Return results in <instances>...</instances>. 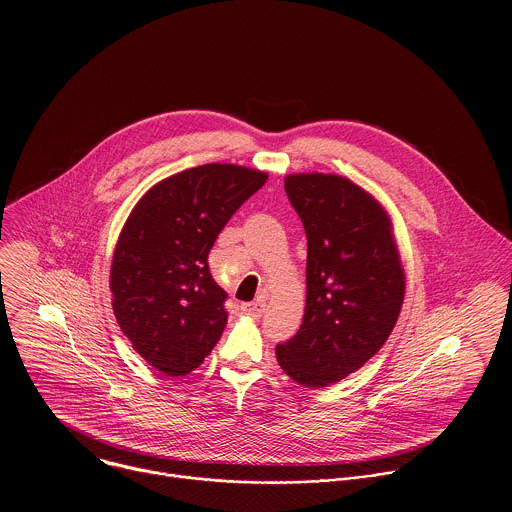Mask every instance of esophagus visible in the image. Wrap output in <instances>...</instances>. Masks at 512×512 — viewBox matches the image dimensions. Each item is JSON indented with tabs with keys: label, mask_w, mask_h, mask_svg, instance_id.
Here are the masks:
<instances>
[{
	"label": "esophagus",
	"mask_w": 512,
	"mask_h": 512,
	"mask_svg": "<svg viewBox=\"0 0 512 512\" xmlns=\"http://www.w3.org/2000/svg\"><path fill=\"white\" fill-rule=\"evenodd\" d=\"M241 310L251 316V318H261L265 312V302L263 300H255V302H247L241 306Z\"/></svg>",
	"instance_id": "34e87169"
}]
</instances>
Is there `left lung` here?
I'll list each match as a JSON object with an SVG mask.
<instances>
[{"label":"left lung","instance_id":"1","mask_svg":"<svg viewBox=\"0 0 512 512\" xmlns=\"http://www.w3.org/2000/svg\"><path fill=\"white\" fill-rule=\"evenodd\" d=\"M284 190L308 237L304 320L275 347L284 373L322 389L363 367L391 336L406 277L385 206L340 174L294 172Z\"/></svg>","mask_w":512,"mask_h":512}]
</instances>
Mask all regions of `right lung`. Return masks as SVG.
<instances>
[{"instance_id": "add662e5", "label": "right lung", "mask_w": 512, "mask_h": 512, "mask_svg": "<svg viewBox=\"0 0 512 512\" xmlns=\"http://www.w3.org/2000/svg\"><path fill=\"white\" fill-rule=\"evenodd\" d=\"M269 174L210 163L153 184L133 206L115 243L110 290L115 320L157 371L182 377L220 340L226 292L208 253L235 210Z\"/></svg>"}]
</instances>
